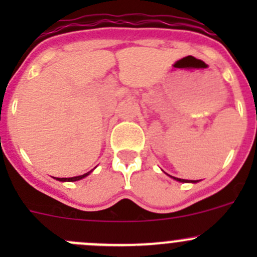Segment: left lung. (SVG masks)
I'll return each instance as SVG.
<instances>
[{
  "label": "left lung",
  "instance_id": "left-lung-1",
  "mask_svg": "<svg viewBox=\"0 0 257 257\" xmlns=\"http://www.w3.org/2000/svg\"><path fill=\"white\" fill-rule=\"evenodd\" d=\"M169 177L174 179V180H177V181H180V183H193V184H195V183H198V181H199V180H185V179H179V178L172 177V175H169Z\"/></svg>",
  "mask_w": 257,
  "mask_h": 257
}]
</instances>
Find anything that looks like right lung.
I'll list each match as a JSON object with an SVG mask.
<instances>
[{
    "label": "right lung",
    "instance_id": "add662e5",
    "mask_svg": "<svg viewBox=\"0 0 257 257\" xmlns=\"http://www.w3.org/2000/svg\"><path fill=\"white\" fill-rule=\"evenodd\" d=\"M92 172H93V170H90V172L85 173V174L78 175V177H73V178H57V180H59V181H77V180H80V179L88 177V175H89Z\"/></svg>",
    "mask_w": 257,
    "mask_h": 257
}]
</instances>
